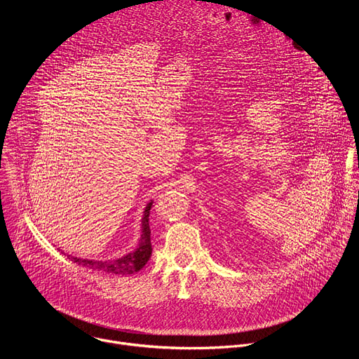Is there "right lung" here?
Here are the masks:
<instances>
[{
  "instance_id": "add662e5",
  "label": "right lung",
  "mask_w": 359,
  "mask_h": 359,
  "mask_svg": "<svg viewBox=\"0 0 359 359\" xmlns=\"http://www.w3.org/2000/svg\"><path fill=\"white\" fill-rule=\"evenodd\" d=\"M153 200H150L146 208L143 210L142 216V223H140V238L137 247L122 255L119 259L114 260H90V259H82V257H75V255L67 254V257L76 263L78 266L102 271L107 274H118V276H128V274H135L140 271L144 264L149 262L150 255H151V243H150V227H149V215H150V208H151Z\"/></svg>"
}]
</instances>
